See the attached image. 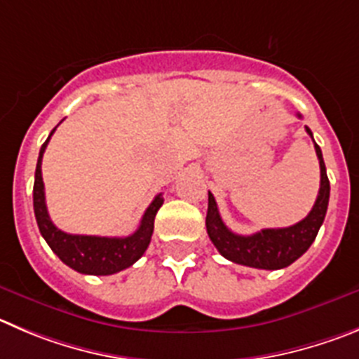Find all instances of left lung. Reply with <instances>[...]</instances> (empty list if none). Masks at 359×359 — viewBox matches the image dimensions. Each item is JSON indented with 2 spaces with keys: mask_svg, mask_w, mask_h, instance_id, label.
<instances>
[{
  "mask_svg": "<svg viewBox=\"0 0 359 359\" xmlns=\"http://www.w3.org/2000/svg\"><path fill=\"white\" fill-rule=\"evenodd\" d=\"M301 118V115H297ZM306 133L313 140V134L306 127ZM316 145L317 159L320 166V187L316 203L310 214L299 223L287 229H264L251 236L233 233L223 223L217 210V203L212 193H209V207H207L205 226L210 241L225 259L241 266L255 267V269H283L296 262L304 251L311 246L319 233L320 225L326 217L327 202H330V180H327L326 164H324L320 147Z\"/></svg>",
  "mask_w": 359,
  "mask_h": 359,
  "instance_id": "1",
  "label": "left lung"
}]
</instances>
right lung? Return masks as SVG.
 Returning a JSON list of instances; mask_svg holds the SVG:
<instances>
[{"label": "right lung", "mask_w": 359, "mask_h": 359, "mask_svg": "<svg viewBox=\"0 0 359 359\" xmlns=\"http://www.w3.org/2000/svg\"><path fill=\"white\" fill-rule=\"evenodd\" d=\"M55 130L56 129L51 130L49 138L43 142L42 149H40L35 170V184H33V210H35L40 233L49 244V248L58 255V259L78 273L108 276V274H115L118 271L127 269L149 248L154 232V219H156L157 210L164 202L163 195L159 193L152 200V203L147 207L138 230L129 237L74 236V233H67L56 229L55 223L49 217L48 207H46V193H43L42 180V156Z\"/></svg>", "instance_id": "1"}]
</instances>
